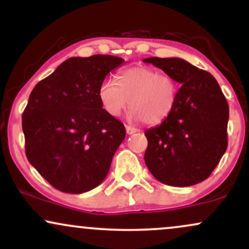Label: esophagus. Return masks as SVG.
<instances>
[{"mask_svg":"<svg viewBox=\"0 0 249 249\" xmlns=\"http://www.w3.org/2000/svg\"><path fill=\"white\" fill-rule=\"evenodd\" d=\"M125 128H126V133H127V134H133V133L138 132V130H137L136 127L128 126V125H126V126H125Z\"/></svg>","mask_w":249,"mask_h":249,"instance_id":"34e87169","label":"esophagus"}]
</instances>
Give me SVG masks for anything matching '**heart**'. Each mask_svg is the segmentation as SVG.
<instances>
[{
	"label": "heart",
	"mask_w": 249,
	"mask_h": 249,
	"mask_svg": "<svg viewBox=\"0 0 249 249\" xmlns=\"http://www.w3.org/2000/svg\"><path fill=\"white\" fill-rule=\"evenodd\" d=\"M99 99L110 116H121L130 107V117L134 121L158 125L176 107L178 84L153 68L132 67L119 73L118 83L105 79L99 88Z\"/></svg>",
	"instance_id": "b5f03b06"
}]
</instances>
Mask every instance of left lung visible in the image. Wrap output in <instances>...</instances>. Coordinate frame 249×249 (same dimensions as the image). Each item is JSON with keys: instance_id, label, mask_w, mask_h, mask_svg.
<instances>
[{"instance_id": "left-lung-1", "label": "left lung", "mask_w": 249, "mask_h": 249, "mask_svg": "<svg viewBox=\"0 0 249 249\" xmlns=\"http://www.w3.org/2000/svg\"><path fill=\"white\" fill-rule=\"evenodd\" d=\"M181 87L165 122L145 131V164L165 185L186 187L211 176L227 150L230 108L210 72L181 58H145Z\"/></svg>"}]
</instances>
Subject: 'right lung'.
Segmentation results:
<instances>
[{
	"label": "right lung",
	"mask_w": 249,
	"mask_h": 249,
	"mask_svg": "<svg viewBox=\"0 0 249 249\" xmlns=\"http://www.w3.org/2000/svg\"><path fill=\"white\" fill-rule=\"evenodd\" d=\"M121 57H71L36 84L22 115L28 160L50 185L81 194L102 184L125 138L103 108L99 88Z\"/></svg>",
	"instance_id": "1"
}]
</instances>
